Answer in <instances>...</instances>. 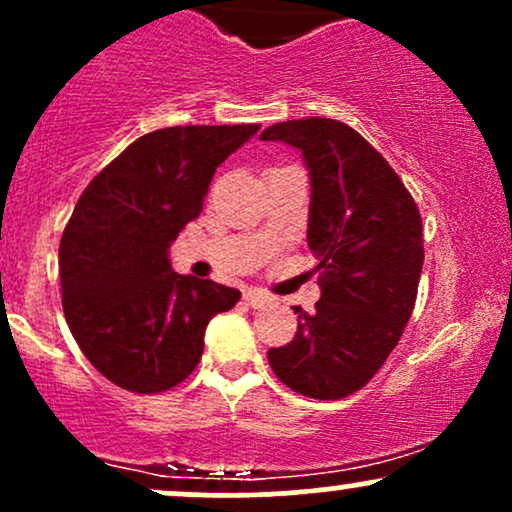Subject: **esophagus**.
I'll return each mask as SVG.
<instances>
[{"instance_id":"34e87169","label":"esophagus","mask_w":512,"mask_h":512,"mask_svg":"<svg viewBox=\"0 0 512 512\" xmlns=\"http://www.w3.org/2000/svg\"><path fill=\"white\" fill-rule=\"evenodd\" d=\"M243 298H245V303L252 305V308H267V305L272 303V298H269L267 293H262L257 289H248L243 293Z\"/></svg>"}]
</instances>
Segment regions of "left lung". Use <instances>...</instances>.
<instances>
[{
    "label": "left lung",
    "instance_id": "1",
    "mask_svg": "<svg viewBox=\"0 0 512 512\" xmlns=\"http://www.w3.org/2000/svg\"><path fill=\"white\" fill-rule=\"evenodd\" d=\"M262 142L296 146L310 170L308 248L320 269L315 313L269 349L286 387L313 399L354 395L392 354L419 291L424 231L414 197L356 129L327 117L267 127Z\"/></svg>",
    "mask_w": 512,
    "mask_h": 512
}]
</instances>
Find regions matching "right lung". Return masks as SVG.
<instances>
[{
    "label": "right lung",
    "mask_w": 512,
    "mask_h": 512,
    "mask_svg": "<svg viewBox=\"0 0 512 512\" xmlns=\"http://www.w3.org/2000/svg\"><path fill=\"white\" fill-rule=\"evenodd\" d=\"M260 125L166 127L132 142L76 202L60 240L62 308L84 356L139 395L197 368L204 330L238 289L173 272L168 248L202 214L216 168Z\"/></svg>",
    "instance_id": "1"
}]
</instances>
